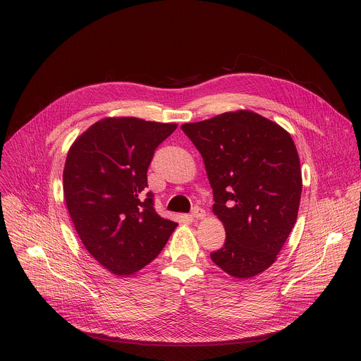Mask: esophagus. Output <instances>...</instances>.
I'll return each instance as SVG.
<instances>
[{"mask_svg": "<svg viewBox=\"0 0 361 361\" xmlns=\"http://www.w3.org/2000/svg\"><path fill=\"white\" fill-rule=\"evenodd\" d=\"M205 217V212L200 207H194L192 212H191V219L194 220H202Z\"/></svg>", "mask_w": 361, "mask_h": 361, "instance_id": "1", "label": "esophagus"}]
</instances>
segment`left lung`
Wrapping results in <instances>:
<instances>
[{
    "label": "left lung",
    "instance_id": "1",
    "mask_svg": "<svg viewBox=\"0 0 361 361\" xmlns=\"http://www.w3.org/2000/svg\"><path fill=\"white\" fill-rule=\"evenodd\" d=\"M181 130L204 160L213 213L226 230L224 247L212 252V260L234 279L262 274L277 260L300 207L302 178L291 135L250 110Z\"/></svg>",
    "mask_w": 361,
    "mask_h": 361
}]
</instances>
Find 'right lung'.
<instances>
[{"label":"right lung","instance_id":"obj_1","mask_svg":"<svg viewBox=\"0 0 361 361\" xmlns=\"http://www.w3.org/2000/svg\"><path fill=\"white\" fill-rule=\"evenodd\" d=\"M176 128L107 117L68 149L63 190L71 221L92 259L116 276H133L151 263L177 227L156 213L151 192L141 200L154 149Z\"/></svg>","mask_w":361,"mask_h":361}]
</instances>
